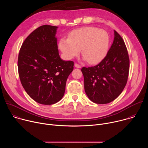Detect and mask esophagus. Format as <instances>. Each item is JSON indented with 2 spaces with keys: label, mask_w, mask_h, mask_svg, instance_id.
<instances>
[{
  "label": "esophagus",
  "mask_w": 148,
  "mask_h": 148,
  "mask_svg": "<svg viewBox=\"0 0 148 148\" xmlns=\"http://www.w3.org/2000/svg\"><path fill=\"white\" fill-rule=\"evenodd\" d=\"M74 66H75L76 68H77V69H79V68H81V66H80V65H79L78 64H77V63H75Z\"/></svg>",
  "instance_id": "1"
}]
</instances>
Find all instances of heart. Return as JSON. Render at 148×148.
<instances>
[{"mask_svg": "<svg viewBox=\"0 0 148 148\" xmlns=\"http://www.w3.org/2000/svg\"><path fill=\"white\" fill-rule=\"evenodd\" d=\"M110 45V37L107 31L86 26L71 31L68 38H60L58 46L67 59L77 56L81 50L84 59L94 64L106 56Z\"/></svg>", "mask_w": 148, "mask_h": 148, "instance_id": "heart-1", "label": "heart"}]
</instances>
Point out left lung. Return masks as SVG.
Here are the masks:
<instances>
[{"mask_svg": "<svg viewBox=\"0 0 148 148\" xmlns=\"http://www.w3.org/2000/svg\"><path fill=\"white\" fill-rule=\"evenodd\" d=\"M114 39L107 56L98 64L82 67L84 89L89 99L108 103L122 92L128 81L130 58L122 37L114 30Z\"/></svg>", "mask_w": 148, "mask_h": 148, "instance_id": "8db88e82", "label": "left lung"}]
</instances>
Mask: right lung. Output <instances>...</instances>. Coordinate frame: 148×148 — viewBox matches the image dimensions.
<instances>
[{"instance_id": "obj_1", "label": "right lung", "mask_w": 148, "mask_h": 148, "mask_svg": "<svg viewBox=\"0 0 148 148\" xmlns=\"http://www.w3.org/2000/svg\"><path fill=\"white\" fill-rule=\"evenodd\" d=\"M57 26H41L25 39L18 56V72L27 94L37 102L54 104L61 99L74 62L61 59Z\"/></svg>"}]
</instances>
